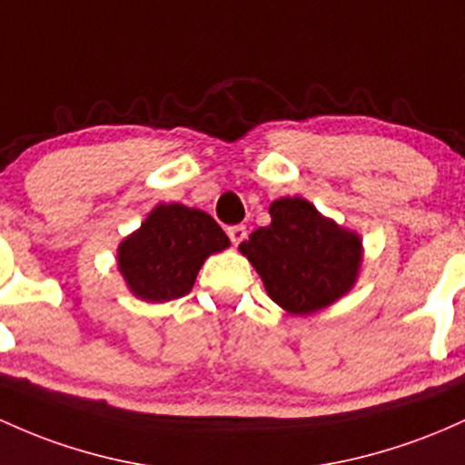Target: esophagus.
Instances as JSON below:
<instances>
[{
	"mask_svg": "<svg viewBox=\"0 0 465 465\" xmlns=\"http://www.w3.org/2000/svg\"><path fill=\"white\" fill-rule=\"evenodd\" d=\"M227 236H229V241L238 247V244L247 238V227H244V224H233V227L227 229Z\"/></svg>",
	"mask_w": 465,
	"mask_h": 465,
	"instance_id": "esophagus-1",
	"label": "esophagus"
}]
</instances>
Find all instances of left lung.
Returning <instances> with one entry per match:
<instances>
[{
    "label": "left lung",
    "instance_id": "1",
    "mask_svg": "<svg viewBox=\"0 0 465 465\" xmlns=\"http://www.w3.org/2000/svg\"><path fill=\"white\" fill-rule=\"evenodd\" d=\"M272 224L241 242L275 304L293 315L326 309L353 289L361 264V238L324 218L300 196L269 207Z\"/></svg>",
    "mask_w": 465,
    "mask_h": 465
}]
</instances>
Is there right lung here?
<instances>
[{"label":"right lung","mask_w":465,"mask_h":465,"mask_svg":"<svg viewBox=\"0 0 465 465\" xmlns=\"http://www.w3.org/2000/svg\"><path fill=\"white\" fill-rule=\"evenodd\" d=\"M227 247V233L209 213L161 203L119 244L116 262L136 298L170 302L190 293L203 262Z\"/></svg>","instance_id":"1"}]
</instances>
